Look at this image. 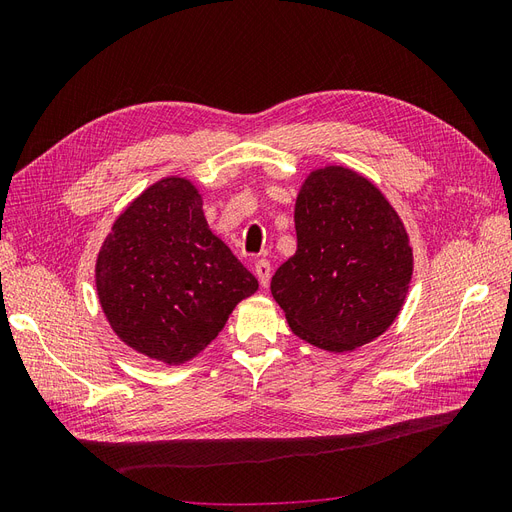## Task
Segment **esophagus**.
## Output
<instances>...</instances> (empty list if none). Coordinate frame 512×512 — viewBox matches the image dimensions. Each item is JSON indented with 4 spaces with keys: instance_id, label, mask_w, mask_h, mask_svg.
<instances>
[{
    "instance_id": "34e87169",
    "label": "esophagus",
    "mask_w": 512,
    "mask_h": 512,
    "mask_svg": "<svg viewBox=\"0 0 512 512\" xmlns=\"http://www.w3.org/2000/svg\"><path fill=\"white\" fill-rule=\"evenodd\" d=\"M254 271H256V275H258V282H260V286H265V288H267V284H269V277H271V262H269L267 258H260V260H256V262H254Z\"/></svg>"
}]
</instances>
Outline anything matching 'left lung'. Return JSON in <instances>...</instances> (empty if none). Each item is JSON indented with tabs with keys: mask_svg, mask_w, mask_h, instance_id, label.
Segmentation results:
<instances>
[{
	"mask_svg": "<svg viewBox=\"0 0 512 512\" xmlns=\"http://www.w3.org/2000/svg\"><path fill=\"white\" fill-rule=\"evenodd\" d=\"M297 252L275 271L273 299L292 333L329 352L382 335L412 280V247L374 183L344 166L309 175L294 207Z\"/></svg>",
	"mask_w": 512,
	"mask_h": 512,
	"instance_id": "left-lung-1",
	"label": "left lung"
}]
</instances>
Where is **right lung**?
I'll use <instances>...</instances> for the list:
<instances>
[{
	"mask_svg": "<svg viewBox=\"0 0 512 512\" xmlns=\"http://www.w3.org/2000/svg\"><path fill=\"white\" fill-rule=\"evenodd\" d=\"M96 286L113 331L130 348L177 365L211 344L232 309L258 290L213 235L188 179L151 185L106 237Z\"/></svg>",
	"mask_w": 512,
	"mask_h": 512,
	"instance_id": "1",
	"label": "right lung"
}]
</instances>
